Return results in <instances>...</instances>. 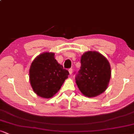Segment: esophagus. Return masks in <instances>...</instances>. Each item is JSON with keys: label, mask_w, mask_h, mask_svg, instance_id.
Here are the masks:
<instances>
[{"label": "esophagus", "mask_w": 134, "mask_h": 134, "mask_svg": "<svg viewBox=\"0 0 134 134\" xmlns=\"http://www.w3.org/2000/svg\"><path fill=\"white\" fill-rule=\"evenodd\" d=\"M69 74H70V76H71L72 74V69H69Z\"/></svg>", "instance_id": "34e87169"}]
</instances>
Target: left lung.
I'll list each match as a JSON object with an SVG mask.
<instances>
[{
    "instance_id": "8db88e82",
    "label": "left lung",
    "mask_w": 134,
    "mask_h": 134,
    "mask_svg": "<svg viewBox=\"0 0 134 134\" xmlns=\"http://www.w3.org/2000/svg\"><path fill=\"white\" fill-rule=\"evenodd\" d=\"M81 69L76 77L78 88L90 98L101 94L107 90L111 78L108 60L99 52L89 51L82 55Z\"/></svg>"
}]
</instances>
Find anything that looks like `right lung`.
Instances as JSON below:
<instances>
[{
    "label": "right lung",
    "instance_id": "obj_1",
    "mask_svg": "<svg viewBox=\"0 0 134 134\" xmlns=\"http://www.w3.org/2000/svg\"><path fill=\"white\" fill-rule=\"evenodd\" d=\"M55 53L45 52L39 55L30 69L31 86L38 96L50 98L60 90L69 74L54 57Z\"/></svg>",
    "mask_w": 134,
    "mask_h": 134
}]
</instances>
